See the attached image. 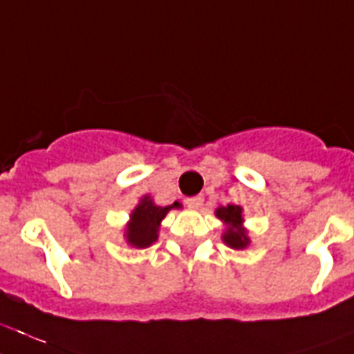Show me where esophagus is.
<instances>
[{
	"mask_svg": "<svg viewBox=\"0 0 354 354\" xmlns=\"http://www.w3.org/2000/svg\"><path fill=\"white\" fill-rule=\"evenodd\" d=\"M203 203H204V197H203V195H197V197L186 198V204H188L189 208H194V209L201 208V206H203Z\"/></svg>",
	"mask_w": 354,
	"mask_h": 354,
	"instance_id": "34e87169",
	"label": "esophagus"
}]
</instances>
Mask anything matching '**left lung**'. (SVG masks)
<instances>
[{
    "label": "left lung",
    "mask_w": 354,
    "mask_h": 354,
    "mask_svg": "<svg viewBox=\"0 0 354 354\" xmlns=\"http://www.w3.org/2000/svg\"><path fill=\"white\" fill-rule=\"evenodd\" d=\"M217 217L227 224L226 233L223 235V241L233 250H244L248 246L250 239L246 236V232L242 230V208L235 204L221 206L217 209Z\"/></svg>",
    "instance_id": "8db88e82"
}]
</instances>
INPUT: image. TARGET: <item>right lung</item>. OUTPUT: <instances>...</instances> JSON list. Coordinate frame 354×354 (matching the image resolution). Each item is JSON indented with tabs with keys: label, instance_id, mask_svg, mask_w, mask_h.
<instances>
[{
	"label": "right lung",
	"instance_id": "add662e5",
	"mask_svg": "<svg viewBox=\"0 0 354 354\" xmlns=\"http://www.w3.org/2000/svg\"><path fill=\"white\" fill-rule=\"evenodd\" d=\"M179 208V203H174L171 206H156L150 197H145L141 204L131 213V223L128 224L127 239L131 246L148 248L157 241V230L159 223L166 217V213L171 208Z\"/></svg>",
	"mask_w": 354,
	"mask_h": 354
}]
</instances>
